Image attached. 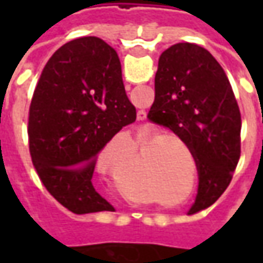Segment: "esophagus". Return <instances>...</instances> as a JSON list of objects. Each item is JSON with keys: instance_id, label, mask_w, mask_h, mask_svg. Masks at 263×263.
I'll use <instances>...</instances> for the list:
<instances>
[{"instance_id": "34e87169", "label": "esophagus", "mask_w": 263, "mask_h": 263, "mask_svg": "<svg viewBox=\"0 0 263 263\" xmlns=\"http://www.w3.org/2000/svg\"><path fill=\"white\" fill-rule=\"evenodd\" d=\"M137 120L139 121H145L146 120V111H143V109L137 111Z\"/></svg>"}]
</instances>
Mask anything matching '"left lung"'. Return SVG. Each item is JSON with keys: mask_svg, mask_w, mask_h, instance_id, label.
I'll list each match as a JSON object with an SVG mask.
<instances>
[{"mask_svg": "<svg viewBox=\"0 0 263 263\" xmlns=\"http://www.w3.org/2000/svg\"><path fill=\"white\" fill-rule=\"evenodd\" d=\"M147 120L176 133L195 158L199 189L189 214L211 206L237 167L241 117L226 71L205 48L181 42L161 54Z\"/></svg>", "mask_w": 263, "mask_h": 263, "instance_id": "left-lung-1", "label": "left lung"}]
</instances>
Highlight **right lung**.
<instances>
[{
  "mask_svg": "<svg viewBox=\"0 0 263 263\" xmlns=\"http://www.w3.org/2000/svg\"><path fill=\"white\" fill-rule=\"evenodd\" d=\"M136 120L116 49L95 36L58 48L29 108V149L42 184L73 214L109 211L92 176L99 152Z\"/></svg>",
  "mask_w": 263,
  "mask_h": 263,
  "instance_id": "obj_1",
  "label": "right lung"
}]
</instances>
